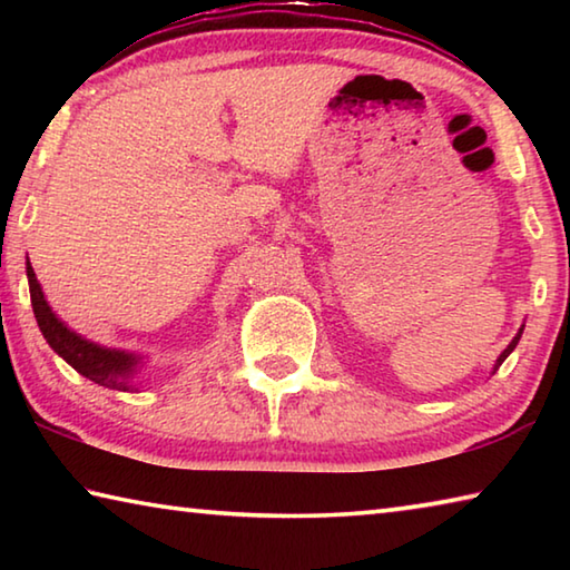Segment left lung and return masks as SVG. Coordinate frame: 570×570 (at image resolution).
<instances>
[{"instance_id":"1","label":"left lung","mask_w":570,"mask_h":570,"mask_svg":"<svg viewBox=\"0 0 570 570\" xmlns=\"http://www.w3.org/2000/svg\"><path fill=\"white\" fill-rule=\"evenodd\" d=\"M520 334H523V326H520V332L515 334V340H513V342H510V344L505 346V352L498 356V364H495V370H498V366H500V364H503V362H505V356H508L510 352H513V350H515V344H518V340H520Z\"/></svg>"}]
</instances>
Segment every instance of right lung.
Wrapping results in <instances>:
<instances>
[{
	"instance_id": "add662e5",
	"label": "right lung",
	"mask_w": 570,
	"mask_h": 570,
	"mask_svg": "<svg viewBox=\"0 0 570 570\" xmlns=\"http://www.w3.org/2000/svg\"><path fill=\"white\" fill-rule=\"evenodd\" d=\"M27 282H30V298H32V312L35 320L40 324V332L47 340V344L62 356V360L88 377L90 382L100 384V387L108 390H132L130 377L135 372V360L132 354H125L118 350H105L100 344H92L75 332L67 330V326L57 320L52 314L50 304L45 302V294L40 284H37V276L32 272L30 262H27Z\"/></svg>"
}]
</instances>
